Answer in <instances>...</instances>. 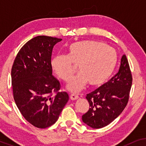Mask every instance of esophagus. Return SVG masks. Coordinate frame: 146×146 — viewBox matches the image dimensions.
Returning a JSON list of instances; mask_svg holds the SVG:
<instances>
[{
	"label": "esophagus",
	"mask_w": 146,
	"mask_h": 146,
	"mask_svg": "<svg viewBox=\"0 0 146 146\" xmlns=\"http://www.w3.org/2000/svg\"><path fill=\"white\" fill-rule=\"evenodd\" d=\"M70 99L72 100H76L78 99V96L76 95V94H71L70 95Z\"/></svg>",
	"instance_id": "34e87169"
}]
</instances>
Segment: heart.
Masks as SVG:
<instances>
[{"mask_svg": "<svg viewBox=\"0 0 146 146\" xmlns=\"http://www.w3.org/2000/svg\"><path fill=\"white\" fill-rule=\"evenodd\" d=\"M117 62L115 50L102 42L83 40L71 44L67 55L57 54L51 60V67L58 76L69 80L78 64L80 72L70 80L67 88L72 92L81 90L87 83L97 87L108 80Z\"/></svg>", "mask_w": 146, "mask_h": 146, "instance_id": "b5f03b06", "label": "heart"}]
</instances>
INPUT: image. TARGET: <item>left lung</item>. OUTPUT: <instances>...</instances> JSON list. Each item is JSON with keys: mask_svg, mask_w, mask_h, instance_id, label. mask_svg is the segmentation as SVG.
<instances>
[{"mask_svg": "<svg viewBox=\"0 0 146 146\" xmlns=\"http://www.w3.org/2000/svg\"><path fill=\"white\" fill-rule=\"evenodd\" d=\"M132 76L126 56H122L118 72L108 82L88 94L90 108L82 118L94 129L110 124L120 115L129 99Z\"/></svg>", "mask_w": 146, "mask_h": 146, "instance_id": "obj_1", "label": "left lung"}]
</instances>
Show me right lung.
Here are the masks:
<instances>
[{
  "label": "right lung",
  "mask_w": 146,
  "mask_h": 146,
  "mask_svg": "<svg viewBox=\"0 0 146 146\" xmlns=\"http://www.w3.org/2000/svg\"><path fill=\"white\" fill-rule=\"evenodd\" d=\"M61 38L38 36L18 53L11 70L14 100L23 117L34 126L46 128L58 119L69 100L58 92L59 81L52 75L51 56Z\"/></svg>",
  "instance_id": "add662e5"
}]
</instances>
